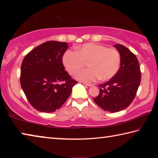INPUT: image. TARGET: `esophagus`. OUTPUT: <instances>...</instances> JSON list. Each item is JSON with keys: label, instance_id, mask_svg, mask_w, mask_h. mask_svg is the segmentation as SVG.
Instances as JSON below:
<instances>
[{"label": "esophagus", "instance_id": "34e87169", "mask_svg": "<svg viewBox=\"0 0 158 158\" xmlns=\"http://www.w3.org/2000/svg\"><path fill=\"white\" fill-rule=\"evenodd\" d=\"M83 84L86 86H92V85H92L91 83H87V82H83Z\"/></svg>", "mask_w": 158, "mask_h": 158}]
</instances>
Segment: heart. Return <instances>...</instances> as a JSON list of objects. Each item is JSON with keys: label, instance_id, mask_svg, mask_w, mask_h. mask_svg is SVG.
Instances as JSON below:
<instances>
[{"label": "heart", "instance_id": "obj_1", "mask_svg": "<svg viewBox=\"0 0 158 158\" xmlns=\"http://www.w3.org/2000/svg\"><path fill=\"white\" fill-rule=\"evenodd\" d=\"M63 64L71 75L85 65L76 74V78L84 82H93L100 78L106 81L115 76L119 69L121 56L115 48L94 43H86L76 48V52L67 50L63 56Z\"/></svg>", "mask_w": 158, "mask_h": 158}]
</instances>
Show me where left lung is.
Wrapping results in <instances>:
<instances>
[{
	"instance_id": "8db88e82",
	"label": "left lung",
	"mask_w": 158,
	"mask_h": 158,
	"mask_svg": "<svg viewBox=\"0 0 158 158\" xmlns=\"http://www.w3.org/2000/svg\"><path fill=\"white\" fill-rule=\"evenodd\" d=\"M114 47L120 54V69L110 81L99 85V95L93 99L99 107L110 112H117L130 105L141 77L135 55L121 44H115Z\"/></svg>"
}]
</instances>
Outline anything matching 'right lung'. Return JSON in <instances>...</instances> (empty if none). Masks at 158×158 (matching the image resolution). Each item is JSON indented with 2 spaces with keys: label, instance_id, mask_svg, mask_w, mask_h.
<instances>
[{
  "label": "right lung",
  "instance_id": "add662e5",
  "mask_svg": "<svg viewBox=\"0 0 158 158\" xmlns=\"http://www.w3.org/2000/svg\"><path fill=\"white\" fill-rule=\"evenodd\" d=\"M69 45L48 41L25 56L21 65L20 85L31 105L42 112L59 109L77 81L65 71L62 59Z\"/></svg>",
  "mask_w": 158,
  "mask_h": 158
}]
</instances>
